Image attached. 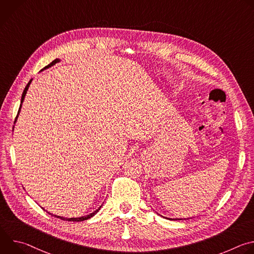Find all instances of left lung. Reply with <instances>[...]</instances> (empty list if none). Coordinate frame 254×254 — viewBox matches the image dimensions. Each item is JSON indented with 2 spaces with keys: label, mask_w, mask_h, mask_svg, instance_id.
I'll use <instances>...</instances> for the list:
<instances>
[{
  "label": "left lung",
  "mask_w": 254,
  "mask_h": 254,
  "mask_svg": "<svg viewBox=\"0 0 254 254\" xmlns=\"http://www.w3.org/2000/svg\"><path fill=\"white\" fill-rule=\"evenodd\" d=\"M160 215V214H159ZM162 216V215H161ZM162 217H164V216H162ZM165 218H167V217H165ZM167 219H169V220H182V219H174V218H167ZM185 219H188V218H185Z\"/></svg>",
  "instance_id": "left-lung-1"
}]
</instances>
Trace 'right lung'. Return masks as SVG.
I'll return each mask as SVG.
<instances>
[{"mask_svg": "<svg viewBox=\"0 0 254 254\" xmlns=\"http://www.w3.org/2000/svg\"><path fill=\"white\" fill-rule=\"evenodd\" d=\"M61 61V59H59V58H57V59H55L54 61H52L49 65H47L44 69H47V68H49V67H51V66H53V65H55L56 63H58V62H60ZM44 69H42L41 71H43ZM32 80L33 79H31L29 82H28V84L26 85V87H25V89H24V91H23V94H22V97H21V104H20V108H19V112H18V115H17V118H16V121H15V123L14 124H16V122H17V120H18V117H19V114H20V112H21V108H22V103L24 102V99H25V96H26V93H27V91H28V88H29V86H30V84H31V82H32ZM14 127H15V126L13 127V130H14ZM101 208V206L99 207V208H97L96 210H94L92 213H90V214H87V215H85V216H81V217H75V218H65V217H61V216H57V215H53V214H51V213H49L48 211H46V212H48L50 215H52V216H55V217H57V218H59V219H62V220H65V221H73V222H79V221H84V220H87V219H89V218H91L92 216H94L98 211H99V209ZM45 210V209H44Z\"/></svg>", "mask_w": 254, "mask_h": 254, "instance_id": "right-lung-1", "label": "right lung"}]
</instances>
